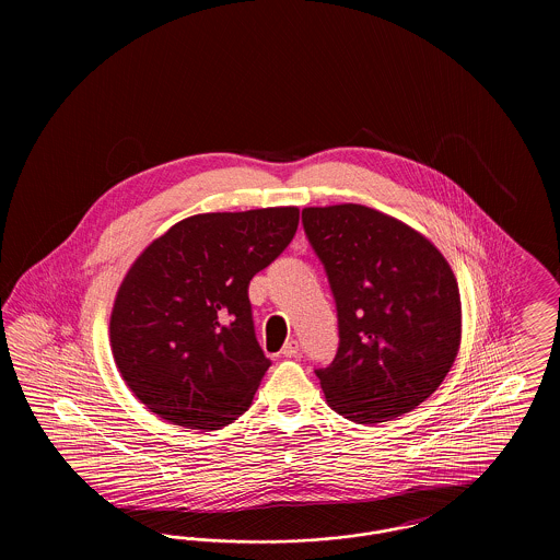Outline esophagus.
I'll list each match as a JSON object with an SVG mask.
<instances>
[{"instance_id": "obj_1", "label": "esophagus", "mask_w": 560, "mask_h": 560, "mask_svg": "<svg viewBox=\"0 0 560 560\" xmlns=\"http://www.w3.org/2000/svg\"><path fill=\"white\" fill-rule=\"evenodd\" d=\"M281 354H283V357H288V359L298 357V354H300V347H298V342H295V340L285 342V347L281 348Z\"/></svg>"}]
</instances>
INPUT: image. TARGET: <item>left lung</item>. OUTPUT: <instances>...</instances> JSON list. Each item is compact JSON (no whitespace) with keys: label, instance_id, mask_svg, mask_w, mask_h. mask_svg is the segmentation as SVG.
<instances>
[{"label":"left lung","instance_id":"1","mask_svg":"<svg viewBox=\"0 0 560 560\" xmlns=\"http://www.w3.org/2000/svg\"><path fill=\"white\" fill-rule=\"evenodd\" d=\"M302 224L338 313V352L315 370L327 405L357 424L416 409L459 348L452 267L427 237L365 206L306 208Z\"/></svg>","mask_w":560,"mask_h":560}]
</instances>
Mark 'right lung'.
<instances>
[{
	"instance_id": "right-lung-1",
	"label": "right lung",
	"mask_w": 560,
	"mask_h": 560,
	"mask_svg": "<svg viewBox=\"0 0 560 560\" xmlns=\"http://www.w3.org/2000/svg\"><path fill=\"white\" fill-rule=\"evenodd\" d=\"M298 220V208L197 213L138 256L115 298L110 347L153 413L206 432L247 411L270 368L249 281L290 245Z\"/></svg>"
}]
</instances>
